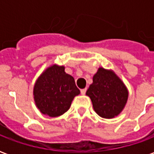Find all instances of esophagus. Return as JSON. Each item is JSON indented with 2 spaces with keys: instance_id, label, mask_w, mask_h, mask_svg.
I'll return each mask as SVG.
<instances>
[{
  "instance_id": "1",
  "label": "esophagus",
  "mask_w": 154,
  "mask_h": 154,
  "mask_svg": "<svg viewBox=\"0 0 154 154\" xmlns=\"http://www.w3.org/2000/svg\"><path fill=\"white\" fill-rule=\"evenodd\" d=\"M86 91H87V88H84V89H82V90H81V93H82V95H85V94H86Z\"/></svg>"
}]
</instances>
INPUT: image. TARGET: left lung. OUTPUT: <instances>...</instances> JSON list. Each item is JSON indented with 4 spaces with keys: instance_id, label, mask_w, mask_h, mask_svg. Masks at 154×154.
Here are the masks:
<instances>
[{
    "instance_id": "1",
    "label": "left lung",
    "mask_w": 154,
    "mask_h": 154,
    "mask_svg": "<svg viewBox=\"0 0 154 154\" xmlns=\"http://www.w3.org/2000/svg\"><path fill=\"white\" fill-rule=\"evenodd\" d=\"M86 95L90 97L96 113L105 119H113L122 112L129 98V91L111 69L99 67Z\"/></svg>"
}]
</instances>
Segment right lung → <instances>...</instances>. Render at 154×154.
I'll list each match as a JSON object with an SVG mask.
<instances>
[{"label":"right lung","instance_id":"add662e5","mask_svg":"<svg viewBox=\"0 0 154 154\" xmlns=\"http://www.w3.org/2000/svg\"><path fill=\"white\" fill-rule=\"evenodd\" d=\"M80 94L73 77L65 72V67L53 64L37 78L33 95L41 113L57 117L69 110L74 97Z\"/></svg>","mask_w":154,"mask_h":154}]
</instances>
